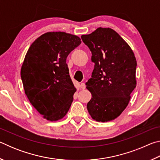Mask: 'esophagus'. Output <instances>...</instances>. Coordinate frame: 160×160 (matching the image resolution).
<instances>
[{"mask_svg": "<svg viewBox=\"0 0 160 160\" xmlns=\"http://www.w3.org/2000/svg\"><path fill=\"white\" fill-rule=\"evenodd\" d=\"M80 88L82 89V90H85V84L84 82H82L80 84Z\"/></svg>", "mask_w": 160, "mask_h": 160, "instance_id": "obj_1", "label": "esophagus"}]
</instances>
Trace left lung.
<instances>
[{
    "mask_svg": "<svg viewBox=\"0 0 160 160\" xmlns=\"http://www.w3.org/2000/svg\"><path fill=\"white\" fill-rule=\"evenodd\" d=\"M81 38L91 51L94 63L92 78L85 83L92 94L88 112L98 122L112 121L125 110L136 87L134 53L111 28H99Z\"/></svg>",
    "mask_w": 160,
    "mask_h": 160,
    "instance_id": "obj_1",
    "label": "left lung"
}]
</instances>
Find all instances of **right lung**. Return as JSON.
Instances as JSON below:
<instances>
[{
  "label": "right lung",
  "instance_id": "obj_1",
  "mask_svg": "<svg viewBox=\"0 0 160 160\" xmlns=\"http://www.w3.org/2000/svg\"><path fill=\"white\" fill-rule=\"evenodd\" d=\"M81 44L79 37L63 32H47L32 43L21 68L27 97L48 121L63 118L76 92L66 63L68 54Z\"/></svg>",
  "mask_w": 160,
  "mask_h": 160
}]
</instances>
